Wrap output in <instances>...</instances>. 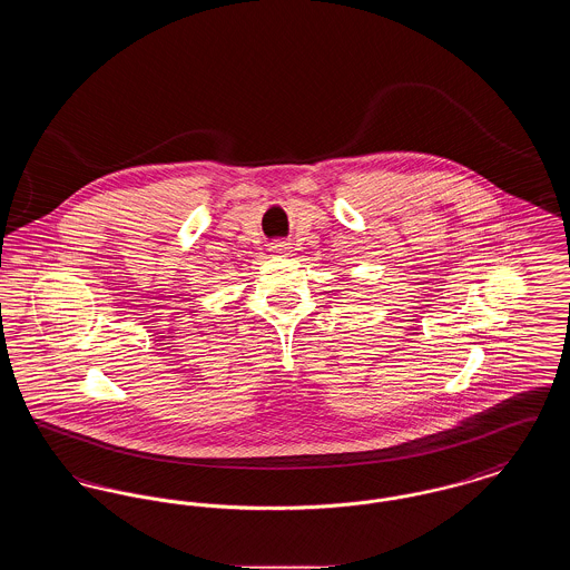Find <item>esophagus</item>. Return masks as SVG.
<instances>
[{
	"instance_id": "esophagus-1",
	"label": "esophagus",
	"mask_w": 570,
	"mask_h": 570,
	"mask_svg": "<svg viewBox=\"0 0 570 570\" xmlns=\"http://www.w3.org/2000/svg\"><path fill=\"white\" fill-rule=\"evenodd\" d=\"M272 252L277 254V256H284V254L291 252V245L286 244V242H275V244H272Z\"/></svg>"
}]
</instances>
